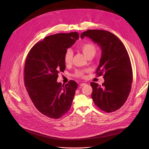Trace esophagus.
Returning a JSON list of instances; mask_svg holds the SVG:
<instances>
[{"label":"esophagus","mask_w":149,"mask_h":149,"mask_svg":"<svg viewBox=\"0 0 149 149\" xmlns=\"http://www.w3.org/2000/svg\"><path fill=\"white\" fill-rule=\"evenodd\" d=\"M86 84L85 83H81L80 85L81 87H82V86H85Z\"/></svg>","instance_id":"obj_1"}]
</instances>
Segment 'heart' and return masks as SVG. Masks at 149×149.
<instances>
[{"mask_svg":"<svg viewBox=\"0 0 149 149\" xmlns=\"http://www.w3.org/2000/svg\"><path fill=\"white\" fill-rule=\"evenodd\" d=\"M80 49L82 51V52L84 54V56L87 57H89L91 56H94V54L96 52V48L95 46L93 45L92 43L86 42L83 43L79 46ZM73 57V53L71 50L67 49L63 56V60L65 64L66 65H69L72 61ZM86 72V70H76L74 73V75L77 77H80L83 78L84 76L85 72Z\"/></svg>","mask_w":149,"mask_h":149,"instance_id":"b5f03b06","label":"heart"}]
</instances>
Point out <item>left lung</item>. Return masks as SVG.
<instances>
[{
    "label": "left lung",
    "instance_id": "left-lung-1",
    "mask_svg": "<svg viewBox=\"0 0 149 149\" xmlns=\"http://www.w3.org/2000/svg\"><path fill=\"white\" fill-rule=\"evenodd\" d=\"M89 37L101 49V57L96 71L103 75L102 86L91 82L92 98L95 105L106 112L118 110L126 102L133 81L131 62L128 52L120 39L104 30L89 29L81 38Z\"/></svg>",
    "mask_w": 149,
    "mask_h": 149
}]
</instances>
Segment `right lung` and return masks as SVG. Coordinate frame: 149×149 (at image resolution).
I'll return each mask as SVG.
<instances>
[{
	"instance_id": "obj_1",
	"label": "right lung",
	"mask_w": 149,
	"mask_h": 149,
	"mask_svg": "<svg viewBox=\"0 0 149 149\" xmlns=\"http://www.w3.org/2000/svg\"><path fill=\"white\" fill-rule=\"evenodd\" d=\"M79 38L77 32L46 37L28 52L24 69V82L28 95L37 110L44 115L58 119L71 106L77 83H57L58 74L64 72L65 51Z\"/></svg>"
}]
</instances>
